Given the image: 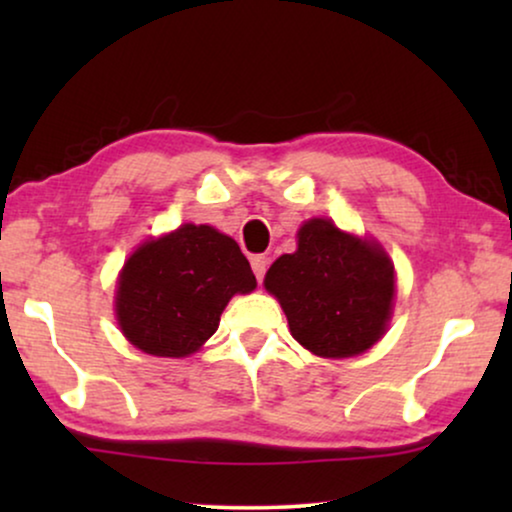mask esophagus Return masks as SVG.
<instances>
[{"label": "esophagus", "mask_w": 512, "mask_h": 512, "mask_svg": "<svg viewBox=\"0 0 512 512\" xmlns=\"http://www.w3.org/2000/svg\"><path fill=\"white\" fill-rule=\"evenodd\" d=\"M251 270H254L258 282H263L265 270H268V256H254V258H251Z\"/></svg>", "instance_id": "34e87169"}]
</instances>
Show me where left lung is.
Wrapping results in <instances>:
<instances>
[{"mask_svg": "<svg viewBox=\"0 0 512 512\" xmlns=\"http://www.w3.org/2000/svg\"><path fill=\"white\" fill-rule=\"evenodd\" d=\"M263 284L282 305L293 338L324 359L373 347L387 331L396 293L387 251L328 219L305 221L298 249L279 256Z\"/></svg>", "mask_w": 512, "mask_h": 512, "instance_id": "left-lung-1", "label": "left lung"}]
</instances>
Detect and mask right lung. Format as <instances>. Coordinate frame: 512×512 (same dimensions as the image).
I'll return each mask as SVG.
<instances>
[{"mask_svg": "<svg viewBox=\"0 0 512 512\" xmlns=\"http://www.w3.org/2000/svg\"><path fill=\"white\" fill-rule=\"evenodd\" d=\"M254 289V272L233 237L184 223L144 242L125 261L116 286V319L130 345L181 359L212 338L235 293Z\"/></svg>", "mask_w": 512, "mask_h": 512, "instance_id": "1", "label": "right lung"}]
</instances>
